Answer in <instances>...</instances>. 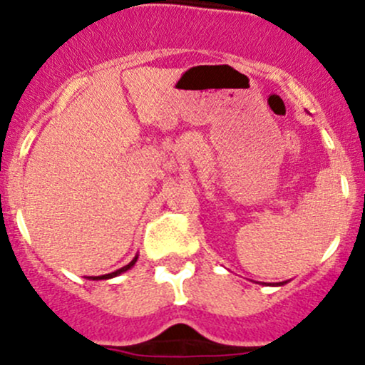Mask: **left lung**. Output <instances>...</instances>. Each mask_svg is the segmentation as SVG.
<instances>
[{"label": "left lung", "mask_w": 365, "mask_h": 365, "mask_svg": "<svg viewBox=\"0 0 365 365\" xmlns=\"http://www.w3.org/2000/svg\"><path fill=\"white\" fill-rule=\"evenodd\" d=\"M284 283H287V282H282V283H276V284H274V287H282V284H284Z\"/></svg>", "instance_id": "obj_1"}]
</instances>
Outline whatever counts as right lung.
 <instances>
[{
	"mask_svg": "<svg viewBox=\"0 0 365 365\" xmlns=\"http://www.w3.org/2000/svg\"><path fill=\"white\" fill-rule=\"evenodd\" d=\"M137 259H139V255H135V257H133L132 261H130V262L127 264V266L120 267V269L113 271V273H108V274H103V276H89V279H96V282H98V279H110V278H115V276L125 273V271H128L130 267H133V264L137 262Z\"/></svg>",
	"mask_w": 365,
	"mask_h": 365,
	"instance_id": "obj_1",
	"label": "right lung"
}]
</instances>
